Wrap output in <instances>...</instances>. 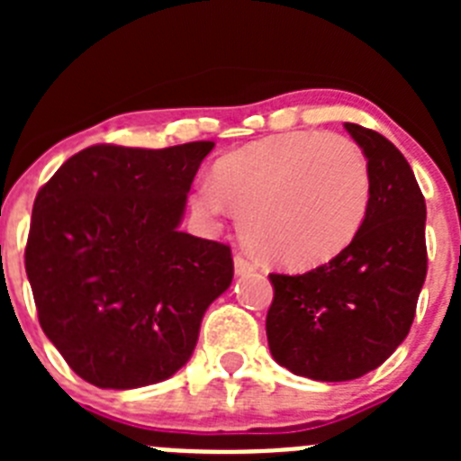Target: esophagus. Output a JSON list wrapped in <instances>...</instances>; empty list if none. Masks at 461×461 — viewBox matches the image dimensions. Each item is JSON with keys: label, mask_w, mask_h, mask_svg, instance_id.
<instances>
[{"label": "esophagus", "mask_w": 461, "mask_h": 461, "mask_svg": "<svg viewBox=\"0 0 461 461\" xmlns=\"http://www.w3.org/2000/svg\"><path fill=\"white\" fill-rule=\"evenodd\" d=\"M233 263H235V275H238V276H244V275H251V272H256V266L251 263L249 258H247V256L235 254Z\"/></svg>", "instance_id": "1"}]
</instances>
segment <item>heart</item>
Masks as SVG:
<instances>
[{
	"mask_svg": "<svg viewBox=\"0 0 461 461\" xmlns=\"http://www.w3.org/2000/svg\"><path fill=\"white\" fill-rule=\"evenodd\" d=\"M194 194L207 219L242 217L244 242L291 270L330 263L360 233L372 173L356 142L323 131L260 138L226 154Z\"/></svg>",
	"mask_w": 461,
	"mask_h": 461,
	"instance_id": "b5f03b06",
	"label": "heart"
}]
</instances>
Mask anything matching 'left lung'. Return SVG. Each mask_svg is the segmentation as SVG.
I'll use <instances>...</instances> for the list:
<instances>
[{
	"instance_id": "obj_1",
	"label": "left lung",
	"mask_w": 461,
	"mask_h": 461,
	"mask_svg": "<svg viewBox=\"0 0 461 461\" xmlns=\"http://www.w3.org/2000/svg\"><path fill=\"white\" fill-rule=\"evenodd\" d=\"M367 157L372 203L337 258L304 275H270L266 330L281 367L313 381H353L388 360L409 335L427 276L422 191L388 138L346 122Z\"/></svg>"
}]
</instances>
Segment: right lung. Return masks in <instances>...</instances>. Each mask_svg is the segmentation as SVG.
Instances as JSON below:
<instances>
[{
    "label": "right lung",
    "instance_id": "right-lung-1",
    "mask_svg": "<svg viewBox=\"0 0 461 461\" xmlns=\"http://www.w3.org/2000/svg\"><path fill=\"white\" fill-rule=\"evenodd\" d=\"M212 148L92 145L36 194L24 270L39 323L96 388H142L185 367L233 281L230 247L180 230Z\"/></svg>",
    "mask_w": 461,
    "mask_h": 461
}]
</instances>
